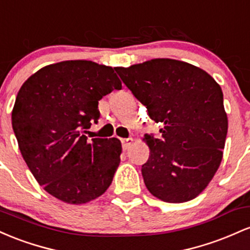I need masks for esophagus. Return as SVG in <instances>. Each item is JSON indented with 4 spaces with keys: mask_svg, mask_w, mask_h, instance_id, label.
Segmentation results:
<instances>
[{
    "mask_svg": "<svg viewBox=\"0 0 250 250\" xmlns=\"http://www.w3.org/2000/svg\"><path fill=\"white\" fill-rule=\"evenodd\" d=\"M133 143V139L132 138H126V139H122V144H123V148L124 150H127L128 147L132 145Z\"/></svg>",
    "mask_w": 250,
    "mask_h": 250,
    "instance_id": "esophagus-1",
    "label": "esophagus"
}]
</instances>
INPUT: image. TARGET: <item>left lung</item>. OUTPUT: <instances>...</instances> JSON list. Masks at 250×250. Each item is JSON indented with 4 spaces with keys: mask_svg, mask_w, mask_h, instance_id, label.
Masks as SVG:
<instances>
[{
    "mask_svg": "<svg viewBox=\"0 0 250 250\" xmlns=\"http://www.w3.org/2000/svg\"><path fill=\"white\" fill-rule=\"evenodd\" d=\"M114 69L148 117L163 124L161 139L144 138L150 147L142 167L147 190L169 203L197 197L223 157L228 118L220 85L203 69L173 59Z\"/></svg>",
    "mask_w": 250,
    "mask_h": 250,
    "instance_id": "8db88e82",
    "label": "left lung"
}]
</instances>
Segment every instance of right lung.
I'll use <instances>...</instances> for the list:
<instances>
[{
	"mask_svg": "<svg viewBox=\"0 0 250 250\" xmlns=\"http://www.w3.org/2000/svg\"><path fill=\"white\" fill-rule=\"evenodd\" d=\"M122 83L112 67L87 60L48 64L20 88L12 112L19 148L30 172L47 192L69 204L102 196L120 163L122 143L93 138L98 102Z\"/></svg>",
	"mask_w": 250,
	"mask_h": 250,
	"instance_id": "obj_1",
	"label": "right lung"
}]
</instances>
